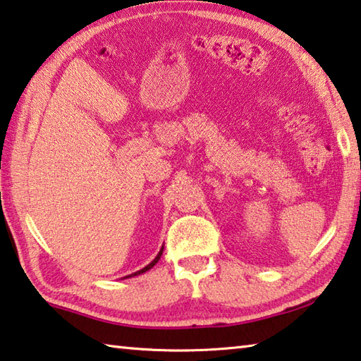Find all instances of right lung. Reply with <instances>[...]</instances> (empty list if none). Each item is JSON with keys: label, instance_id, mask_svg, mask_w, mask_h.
<instances>
[{"label": "right lung", "instance_id": "right-lung-1", "mask_svg": "<svg viewBox=\"0 0 361 361\" xmlns=\"http://www.w3.org/2000/svg\"><path fill=\"white\" fill-rule=\"evenodd\" d=\"M161 254H163V247H161V250H160V252H158V255L155 257V260H154V262H152V263H149V264H147V267H145V268H142V269H139V271H136V273H133V274H130V276H126V277H133V276L142 274V273H145V271H149L150 268H154V267H155V263H157L158 260H160V257H161Z\"/></svg>", "mask_w": 361, "mask_h": 361}]
</instances>
